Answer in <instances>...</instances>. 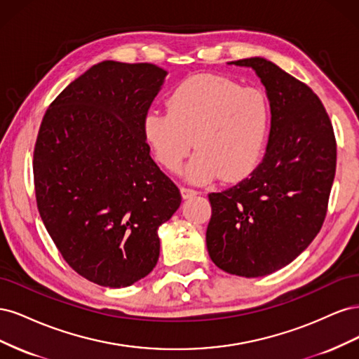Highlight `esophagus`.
I'll return each instance as SVG.
<instances>
[{
  "mask_svg": "<svg viewBox=\"0 0 359 359\" xmlns=\"http://www.w3.org/2000/svg\"><path fill=\"white\" fill-rule=\"evenodd\" d=\"M198 193H199L198 190H194V189H191V187H181V194H182L184 199L191 198V196H196Z\"/></svg>",
  "mask_w": 359,
  "mask_h": 359,
  "instance_id": "obj_1",
  "label": "esophagus"
}]
</instances>
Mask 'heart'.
Wrapping results in <instances>:
<instances>
[{
    "label": "heart",
    "instance_id": "1",
    "mask_svg": "<svg viewBox=\"0 0 359 359\" xmlns=\"http://www.w3.org/2000/svg\"><path fill=\"white\" fill-rule=\"evenodd\" d=\"M168 109H153L144 118V136L165 169L178 172L193 145L198 153L187 166L193 181L217 175L236 181L256 168L271 119L268 99L259 88L196 74L173 88Z\"/></svg>",
    "mask_w": 359,
    "mask_h": 359
}]
</instances>
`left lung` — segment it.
<instances>
[{
  "label": "left lung",
  "mask_w": 359,
  "mask_h": 359,
  "mask_svg": "<svg viewBox=\"0 0 359 359\" xmlns=\"http://www.w3.org/2000/svg\"><path fill=\"white\" fill-rule=\"evenodd\" d=\"M231 64L257 73L269 99L271 130L253 172L208 194L206 247L226 273L262 277L290 264L319 233L335 177L337 142L310 86L264 58Z\"/></svg>",
  "instance_id": "8db88e82"
}]
</instances>
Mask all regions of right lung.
Returning a JSON list of instances; mask_svg holds the SVG:
<instances>
[{"label":"right lung","instance_id":"right-lung-1","mask_svg":"<svg viewBox=\"0 0 359 359\" xmlns=\"http://www.w3.org/2000/svg\"><path fill=\"white\" fill-rule=\"evenodd\" d=\"M166 70L103 61L62 90L41 119L32 158L40 217L83 278L126 287L160 255L158 227L181 193L149 156L144 118Z\"/></svg>","mask_w":359,"mask_h":359}]
</instances>
